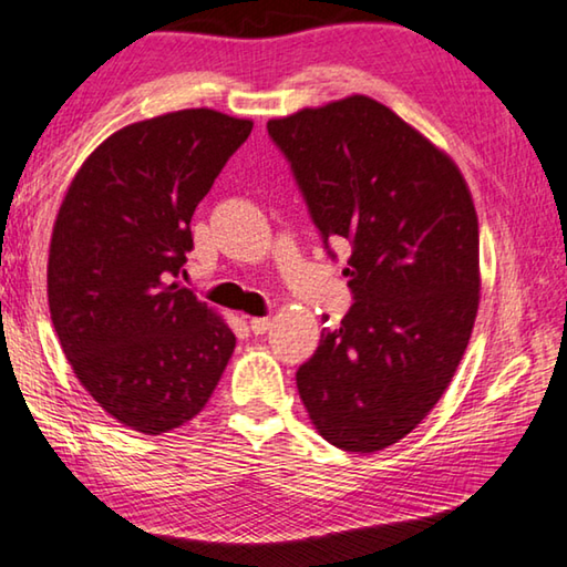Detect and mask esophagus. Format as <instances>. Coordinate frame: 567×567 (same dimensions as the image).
<instances>
[{
	"instance_id": "34e87169",
	"label": "esophagus",
	"mask_w": 567,
	"mask_h": 567,
	"mask_svg": "<svg viewBox=\"0 0 567 567\" xmlns=\"http://www.w3.org/2000/svg\"><path fill=\"white\" fill-rule=\"evenodd\" d=\"M248 323H250V331H254V333H266L268 329H271V319H268V317H254Z\"/></svg>"
}]
</instances>
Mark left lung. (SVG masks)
I'll return each instance as SVG.
<instances>
[{
  "mask_svg": "<svg viewBox=\"0 0 567 567\" xmlns=\"http://www.w3.org/2000/svg\"><path fill=\"white\" fill-rule=\"evenodd\" d=\"M311 218L351 244L354 306L296 371L333 447L379 452L447 392L480 306V230L465 175L382 102L349 95L268 120Z\"/></svg>",
  "mask_w": 567,
  "mask_h": 567,
  "instance_id": "left-lung-1",
  "label": "left lung"
}]
</instances>
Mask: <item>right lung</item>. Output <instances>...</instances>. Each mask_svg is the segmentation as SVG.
<instances>
[{
  "instance_id": "1",
  "label": "right lung",
  "mask_w": 567,
  "mask_h": 567,
  "mask_svg": "<svg viewBox=\"0 0 567 567\" xmlns=\"http://www.w3.org/2000/svg\"><path fill=\"white\" fill-rule=\"evenodd\" d=\"M250 127L210 107L120 127L80 165L54 218L52 327L85 392L135 432L193 420L236 349L226 319L175 278L193 210Z\"/></svg>"
}]
</instances>
